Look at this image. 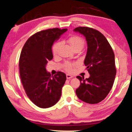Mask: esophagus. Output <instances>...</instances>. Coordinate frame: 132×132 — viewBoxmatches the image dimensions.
I'll use <instances>...</instances> for the list:
<instances>
[{"mask_svg": "<svg viewBox=\"0 0 132 132\" xmlns=\"http://www.w3.org/2000/svg\"><path fill=\"white\" fill-rule=\"evenodd\" d=\"M73 77V76L71 75L66 74V78H67V79H69V80H70V79H71Z\"/></svg>", "mask_w": 132, "mask_h": 132, "instance_id": "esophagus-1", "label": "esophagus"}]
</instances>
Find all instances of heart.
Wrapping results in <instances>:
<instances>
[{
	"mask_svg": "<svg viewBox=\"0 0 132 132\" xmlns=\"http://www.w3.org/2000/svg\"><path fill=\"white\" fill-rule=\"evenodd\" d=\"M68 42L73 50L75 48L78 47L82 48L84 45V40H83L82 38H80L78 36H73V37H71L68 39ZM59 46H60V43L59 42L55 43L54 45L52 46V52H53L54 54H56L57 53ZM73 65L74 64L70 63V62H66L65 64V69L68 71H72Z\"/></svg>",
	"mask_w": 132,
	"mask_h": 132,
	"instance_id": "1",
	"label": "heart"
}]
</instances>
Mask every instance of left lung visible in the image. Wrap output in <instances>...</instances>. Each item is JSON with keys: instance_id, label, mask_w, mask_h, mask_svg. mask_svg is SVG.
<instances>
[{"instance_id": "left-lung-1", "label": "left lung", "mask_w": 132, "mask_h": 132, "mask_svg": "<svg viewBox=\"0 0 132 132\" xmlns=\"http://www.w3.org/2000/svg\"><path fill=\"white\" fill-rule=\"evenodd\" d=\"M73 31L85 37L87 51L84 64L90 74L86 79L77 76L81 84L76 94L85 102L97 104L106 98L113 85L116 73L114 54L106 37L97 30L78 27Z\"/></svg>"}]
</instances>
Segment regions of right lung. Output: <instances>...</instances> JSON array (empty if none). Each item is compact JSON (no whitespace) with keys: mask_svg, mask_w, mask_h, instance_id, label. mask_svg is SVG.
Returning a JSON list of instances; mask_svg holds the SVG:
<instances>
[{"mask_svg":"<svg viewBox=\"0 0 132 132\" xmlns=\"http://www.w3.org/2000/svg\"><path fill=\"white\" fill-rule=\"evenodd\" d=\"M67 30L52 28L36 33L26 42L21 52L19 67L22 84L29 99L39 108L53 106L61 95L66 75L58 71L51 77L45 66L53 58L54 42Z\"/></svg>","mask_w":132,"mask_h":132,"instance_id":"right-lung-1","label":"right lung"}]
</instances>
